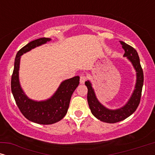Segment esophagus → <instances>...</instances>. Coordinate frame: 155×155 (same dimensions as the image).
Wrapping results in <instances>:
<instances>
[{
  "label": "esophagus",
  "instance_id": "esophagus-1",
  "mask_svg": "<svg viewBox=\"0 0 155 155\" xmlns=\"http://www.w3.org/2000/svg\"><path fill=\"white\" fill-rule=\"evenodd\" d=\"M87 80V78L85 75H80V82L81 84H83L84 82H85Z\"/></svg>",
  "mask_w": 155,
  "mask_h": 155
}]
</instances>
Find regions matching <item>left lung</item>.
Wrapping results in <instances>:
<instances>
[{"instance_id":"obj_1","label":"left lung","mask_w":155,"mask_h":155,"mask_svg":"<svg viewBox=\"0 0 155 155\" xmlns=\"http://www.w3.org/2000/svg\"><path fill=\"white\" fill-rule=\"evenodd\" d=\"M120 43L121 44L122 47L125 51L124 56H126L132 63L137 74L135 89L128 103L124 107L118 109H108L102 104H101L97 100L90 81L85 82V85L88 90L87 101L91 112L95 117L100 120L101 121L109 123V124H114V123L121 121L134 113L140 101L142 90H143V71L140 63V58L137 52L134 48L125 42L120 41Z\"/></svg>"}]
</instances>
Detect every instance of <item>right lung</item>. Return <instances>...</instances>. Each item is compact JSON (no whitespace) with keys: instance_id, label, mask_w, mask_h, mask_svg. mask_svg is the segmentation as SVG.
I'll use <instances>...</instances> for the list:
<instances>
[{"instance_id":"add662e5","label":"right lung","mask_w":155,"mask_h":155,"mask_svg":"<svg viewBox=\"0 0 155 155\" xmlns=\"http://www.w3.org/2000/svg\"><path fill=\"white\" fill-rule=\"evenodd\" d=\"M50 38H40L29 42L18 52L15 59L11 78V90L19 109L23 116L39 124L49 125L59 121L68 109L72 94L80 83V77L75 76L63 81L51 98L46 101H35L29 99L21 88L19 82L20 56L37 46L50 41Z\"/></svg>"}]
</instances>
